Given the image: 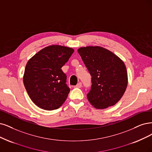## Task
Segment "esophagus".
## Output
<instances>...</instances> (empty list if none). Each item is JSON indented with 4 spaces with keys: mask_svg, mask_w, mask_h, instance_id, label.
Wrapping results in <instances>:
<instances>
[{
    "mask_svg": "<svg viewBox=\"0 0 152 152\" xmlns=\"http://www.w3.org/2000/svg\"><path fill=\"white\" fill-rule=\"evenodd\" d=\"M81 86H82V83H78L77 84V85L75 86L76 88H81Z\"/></svg>",
    "mask_w": 152,
    "mask_h": 152,
    "instance_id": "obj_1",
    "label": "esophagus"
}]
</instances>
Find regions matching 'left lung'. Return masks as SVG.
Listing matches in <instances>:
<instances>
[{
  "mask_svg": "<svg viewBox=\"0 0 152 152\" xmlns=\"http://www.w3.org/2000/svg\"><path fill=\"white\" fill-rule=\"evenodd\" d=\"M77 52L91 76V90L87 94L89 102L97 109L115 105L123 96L128 85L123 61L100 46L82 47Z\"/></svg>",
  "mask_w": 152,
  "mask_h": 152,
  "instance_id": "8db88e82",
  "label": "left lung"
}]
</instances>
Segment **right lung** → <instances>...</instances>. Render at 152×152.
Here are the masks:
<instances>
[{
	"label": "right lung",
	"mask_w": 152,
	"mask_h": 152,
	"mask_svg": "<svg viewBox=\"0 0 152 152\" xmlns=\"http://www.w3.org/2000/svg\"><path fill=\"white\" fill-rule=\"evenodd\" d=\"M74 49L59 45L44 48L32 57L26 66L23 81L30 98L45 110L59 108L70 89L61 67L68 61Z\"/></svg>",
	"instance_id": "1"
}]
</instances>
